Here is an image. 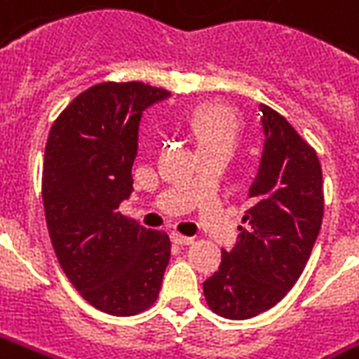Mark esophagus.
Masks as SVG:
<instances>
[{"label":"esophagus","instance_id":"esophagus-1","mask_svg":"<svg viewBox=\"0 0 359 359\" xmlns=\"http://www.w3.org/2000/svg\"><path fill=\"white\" fill-rule=\"evenodd\" d=\"M171 239L177 245H192L194 243V237H187V235H180V233H172Z\"/></svg>","mask_w":359,"mask_h":359}]
</instances>
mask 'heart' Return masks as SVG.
<instances>
[{"label":"heart","mask_w":359,"mask_h":359,"mask_svg":"<svg viewBox=\"0 0 359 359\" xmlns=\"http://www.w3.org/2000/svg\"><path fill=\"white\" fill-rule=\"evenodd\" d=\"M187 126L198 145V151L210 147H233L239 132L235 112L217 102L200 104L188 114Z\"/></svg>","instance_id":"1"}]
</instances>
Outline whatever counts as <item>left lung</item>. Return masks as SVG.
Returning a JSON list of instances; mask_svg holds the SVG:
<instances>
[{"mask_svg":"<svg viewBox=\"0 0 359 359\" xmlns=\"http://www.w3.org/2000/svg\"><path fill=\"white\" fill-rule=\"evenodd\" d=\"M264 147L239 241L223 250L219 270L204 282L210 309L243 320L274 307L311 257L325 212L323 171L315 149L287 120L260 104Z\"/></svg>","mask_w":359,"mask_h":359,"instance_id":"left-lung-1","label":"left lung"}]
</instances>
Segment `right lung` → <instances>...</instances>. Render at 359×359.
Returning a JSON list of instances; mask_svg holds the SVG:
<instances>
[{
  "instance_id": "right-lung-1",
  "label": "right lung",
  "mask_w": 359,
  "mask_h": 359,
  "mask_svg": "<svg viewBox=\"0 0 359 359\" xmlns=\"http://www.w3.org/2000/svg\"><path fill=\"white\" fill-rule=\"evenodd\" d=\"M167 97L140 81L93 85L57 116L46 142L42 202L57 262L83 299L116 317L154 305L171 258L167 233L120 214L134 190L142 112Z\"/></svg>"
}]
</instances>
